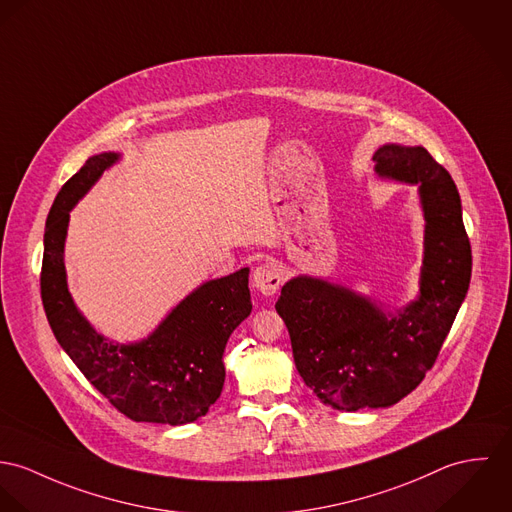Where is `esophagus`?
I'll use <instances>...</instances> for the list:
<instances>
[{"mask_svg":"<svg viewBox=\"0 0 512 512\" xmlns=\"http://www.w3.org/2000/svg\"><path fill=\"white\" fill-rule=\"evenodd\" d=\"M281 284H283V269L277 263H265L253 271V286L265 296L275 294Z\"/></svg>","mask_w":512,"mask_h":512,"instance_id":"1","label":"esophagus"}]
</instances>
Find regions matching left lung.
Returning a JSON list of instances; mask_svg holds the SVG:
<instances>
[{
    "label": "left lung",
    "mask_w": 512,
    "mask_h": 512,
    "mask_svg": "<svg viewBox=\"0 0 512 512\" xmlns=\"http://www.w3.org/2000/svg\"><path fill=\"white\" fill-rule=\"evenodd\" d=\"M373 161L381 178L418 186L426 224L416 300L391 312L343 284L298 275L275 304L306 387L345 412L393 406L422 383L471 279V245L450 172L424 147L397 143L379 147Z\"/></svg>",
    "instance_id": "obj_1"
}]
</instances>
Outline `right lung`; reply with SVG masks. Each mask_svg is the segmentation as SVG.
<instances>
[{
	"mask_svg": "<svg viewBox=\"0 0 512 512\" xmlns=\"http://www.w3.org/2000/svg\"><path fill=\"white\" fill-rule=\"evenodd\" d=\"M119 157H90L60 188L45 228L43 306L60 347L119 412L135 422L180 426L204 416L222 395L226 343L253 308L249 269L200 284L145 340L117 343L98 334L68 290L64 241L70 210Z\"/></svg>",
	"mask_w": 512,
	"mask_h": 512,
	"instance_id": "right-lung-1",
	"label": "right lung"
}]
</instances>
